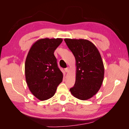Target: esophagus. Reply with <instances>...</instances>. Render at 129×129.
Returning <instances> with one entry per match:
<instances>
[{
  "label": "esophagus",
  "mask_w": 129,
  "mask_h": 129,
  "mask_svg": "<svg viewBox=\"0 0 129 129\" xmlns=\"http://www.w3.org/2000/svg\"><path fill=\"white\" fill-rule=\"evenodd\" d=\"M69 67H67V68H65V72L66 73H68L69 72Z\"/></svg>",
  "instance_id": "obj_1"
}]
</instances>
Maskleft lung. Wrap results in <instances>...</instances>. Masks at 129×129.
Listing matches in <instances>:
<instances>
[{
	"label": "left lung",
	"instance_id": "1",
	"mask_svg": "<svg viewBox=\"0 0 129 129\" xmlns=\"http://www.w3.org/2000/svg\"><path fill=\"white\" fill-rule=\"evenodd\" d=\"M76 59L75 85L69 89L74 97L86 100L95 95L102 85L104 66L101 54L94 45L85 39H65Z\"/></svg>",
	"mask_w": 129,
	"mask_h": 129
}]
</instances>
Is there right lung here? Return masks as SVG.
Wrapping results in <instances>:
<instances>
[{
	"label": "right lung",
	"instance_id": "1",
	"mask_svg": "<svg viewBox=\"0 0 129 129\" xmlns=\"http://www.w3.org/2000/svg\"><path fill=\"white\" fill-rule=\"evenodd\" d=\"M62 39H41L30 48L25 62L27 85L33 95L41 101L53 97L62 81L54 52Z\"/></svg>",
	"mask_w": 129,
	"mask_h": 129
}]
</instances>
